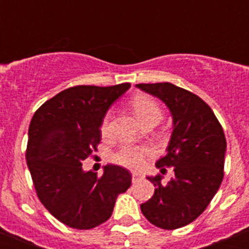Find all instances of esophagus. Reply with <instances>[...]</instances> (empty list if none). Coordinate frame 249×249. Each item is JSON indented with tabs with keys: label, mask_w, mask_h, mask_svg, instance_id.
Segmentation results:
<instances>
[{
	"label": "esophagus",
	"mask_w": 249,
	"mask_h": 249,
	"mask_svg": "<svg viewBox=\"0 0 249 249\" xmlns=\"http://www.w3.org/2000/svg\"><path fill=\"white\" fill-rule=\"evenodd\" d=\"M141 178H142V175H141V173H137V172L132 173V181H133V183L140 181Z\"/></svg>",
	"instance_id": "obj_1"
}]
</instances>
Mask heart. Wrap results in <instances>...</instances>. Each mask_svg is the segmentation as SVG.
<instances>
[{
  "label": "heart",
  "instance_id": "obj_1",
  "mask_svg": "<svg viewBox=\"0 0 249 249\" xmlns=\"http://www.w3.org/2000/svg\"><path fill=\"white\" fill-rule=\"evenodd\" d=\"M132 107L136 116L144 126L148 123H158L162 117L163 112L160 109V106L156 100H153L146 94L136 96L132 100ZM112 133V111H107L103 116L101 122V135L102 137H109ZM149 152V148L146 146H132L126 144L122 146L117 152H114L111 156V160L113 163L120 164L129 169H137L142 166L146 155Z\"/></svg>",
  "mask_w": 249,
  "mask_h": 249
}]
</instances>
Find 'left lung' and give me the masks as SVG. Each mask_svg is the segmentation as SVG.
Wrapping results in <instances>:
<instances>
[{"label":"left lung","instance_id":"left-lung-1","mask_svg":"<svg viewBox=\"0 0 249 249\" xmlns=\"http://www.w3.org/2000/svg\"><path fill=\"white\" fill-rule=\"evenodd\" d=\"M137 87L163 101L173 117L167 155L156 166L173 167L175 178L162 184L160 176L148 177L156 190L141 211L156 227L177 230L199 217L218 191L227 142L215 114L197 94L169 82Z\"/></svg>","mask_w":249,"mask_h":249}]
</instances>
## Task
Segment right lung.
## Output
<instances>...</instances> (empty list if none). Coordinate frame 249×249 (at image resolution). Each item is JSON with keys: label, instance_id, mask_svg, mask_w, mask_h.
Instances as JSON below:
<instances>
[{"label": "right lung", "instance_id": "obj_1", "mask_svg": "<svg viewBox=\"0 0 249 249\" xmlns=\"http://www.w3.org/2000/svg\"><path fill=\"white\" fill-rule=\"evenodd\" d=\"M129 87H70L46 101L31 120L26 160L37 197L68 227L102 224L117 196L131 186V173L123 167L107 164L101 177L82 169V160L97 151L103 116Z\"/></svg>", "mask_w": 249, "mask_h": 249}]
</instances>
